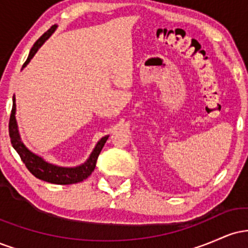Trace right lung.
Returning a JSON list of instances; mask_svg holds the SVG:
<instances>
[{"mask_svg": "<svg viewBox=\"0 0 248 248\" xmlns=\"http://www.w3.org/2000/svg\"><path fill=\"white\" fill-rule=\"evenodd\" d=\"M56 29V25H52L44 35H42L37 39V42L33 44V46L31 47L29 57L25 61L23 64V67L27 66L28 62H30V59L35 56L37 50L42 46L43 43L46 41L47 38L51 36V33L53 32ZM15 110H16V104H15V98L13 99V108H11L10 113V119H9V136L10 141L13 147L15 148V150L18 153L19 157L23 161L25 167L28 168V170L32 173L33 176L37 178L42 179V181L49 182V183L53 184H75L82 182L84 179H86L91 173L94 170L96 160H98V156L100 154L102 147L106 143L108 136L102 138L100 141L98 142L96 147L93 150V153L91 154L90 158L85 162L81 166L76 167V168H62V167H57L53 164L47 163L39 156L35 155L27 149V147L22 143L21 138H19L18 130H17V124L15 119Z\"/></svg>", "mask_w": 248, "mask_h": 248, "instance_id": "1", "label": "right lung"}]
</instances>
